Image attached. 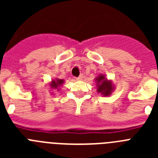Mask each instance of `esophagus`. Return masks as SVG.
<instances>
[{
    "label": "esophagus",
    "mask_w": 158,
    "mask_h": 158,
    "mask_svg": "<svg viewBox=\"0 0 158 158\" xmlns=\"http://www.w3.org/2000/svg\"><path fill=\"white\" fill-rule=\"evenodd\" d=\"M83 78H84L83 74H81V75H80V76L78 77L77 78V81H82V80H83Z\"/></svg>",
    "instance_id": "esophagus-1"
}]
</instances>
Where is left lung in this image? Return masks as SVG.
<instances>
[{"label":"left lung","mask_w":158,"mask_h":158,"mask_svg":"<svg viewBox=\"0 0 158 158\" xmlns=\"http://www.w3.org/2000/svg\"><path fill=\"white\" fill-rule=\"evenodd\" d=\"M95 82L96 85V92L103 96H109L113 91H115V85L112 81L107 79L105 74L100 75L95 78Z\"/></svg>","instance_id":"left-lung-1"}]
</instances>
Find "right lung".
Returning a JSON list of instances; mask_svg holds the SVG:
<instances>
[{
  "label": "right lung",
  "mask_w": 158,
  "mask_h": 158,
  "mask_svg": "<svg viewBox=\"0 0 158 158\" xmlns=\"http://www.w3.org/2000/svg\"><path fill=\"white\" fill-rule=\"evenodd\" d=\"M64 83L63 79H59V78H55L52 79L50 82V88L52 91H59L60 87L62 86Z\"/></svg>",
  "instance_id": "right-lung-1"
}]
</instances>
